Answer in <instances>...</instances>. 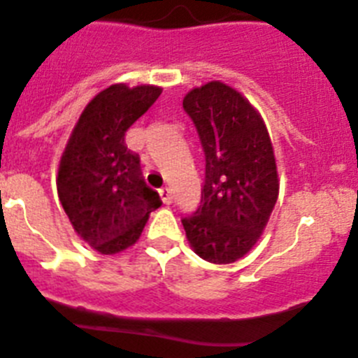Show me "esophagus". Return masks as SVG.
Instances as JSON below:
<instances>
[{
  "mask_svg": "<svg viewBox=\"0 0 358 358\" xmlns=\"http://www.w3.org/2000/svg\"><path fill=\"white\" fill-rule=\"evenodd\" d=\"M159 192H160V198H162V201L166 203V205H171V203H173L171 189H168V187H164V189H160Z\"/></svg>",
  "mask_w": 358,
  "mask_h": 358,
  "instance_id": "34e87169",
  "label": "esophagus"
}]
</instances>
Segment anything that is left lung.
<instances>
[{"label":"left lung","instance_id":"obj_1","mask_svg":"<svg viewBox=\"0 0 358 358\" xmlns=\"http://www.w3.org/2000/svg\"><path fill=\"white\" fill-rule=\"evenodd\" d=\"M183 109L194 122L206 164L201 205L182 224L199 258L226 265L252 249L275 206L272 141L259 113L224 83L190 90Z\"/></svg>","mask_w":358,"mask_h":358}]
</instances>
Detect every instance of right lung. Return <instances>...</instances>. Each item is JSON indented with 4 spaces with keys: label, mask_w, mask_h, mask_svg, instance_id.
Returning a JSON list of instances; mask_svg holds the SVG:
<instances>
[{
    "label": "right lung",
    "mask_w": 358,
    "mask_h": 358,
    "mask_svg": "<svg viewBox=\"0 0 358 358\" xmlns=\"http://www.w3.org/2000/svg\"><path fill=\"white\" fill-rule=\"evenodd\" d=\"M162 88L113 85L79 116L58 168V196L73 229L100 255H116L141 236L162 205L141 173L125 132L159 99Z\"/></svg>",
    "instance_id": "add662e5"
}]
</instances>
